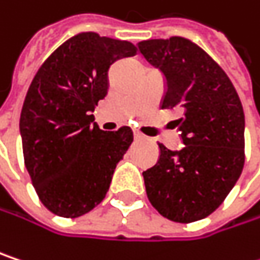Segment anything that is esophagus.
I'll use <instances>...</instances> for the list:
<instances>
[{"mask_svg":"<svg viewBox=\"0 0 260 260\" xmlns=\"http://www.w3.org/2000/svg\"><path fill=\"white\" fill-rule=\"evenodd\" d=\"M134 138H135L137 141H140V140H146V135H143L140 131H134Z\"/></svg>","mask_w":260,"mask_h":260,"instance_id":"esophagus-1","label":"esophagus"}]
</instances>
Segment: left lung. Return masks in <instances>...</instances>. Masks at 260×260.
Returning <instances> with one entry per match:
<instances>
[{
	"label": "left lung",
	"mask_w": 260,
	"mask_h": 260,
	"mask_svg": "<svg viewBox=\"0 0 260 260\" xmlns=\"http://www.w3.org/2000/svg\"><path fill=\"white\" fill-rule=\"evenodd\" d=\"M143 56L167 77L162 108L177 120L183 149L159 144L156 165L143 173L147 198L167 219L190 223L210 216L235 186L244 167V111L222 67L184 37L138 43Z\"/></svg>",
	"instance_id": "1"
}]
</instances>
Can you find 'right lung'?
Returning <instances> with one entry per match:
<instances>
[{
  "label": "right lung",
  "mask_w": 260,
  "mask_h": 260,
  "mask_svg": "<svg viewBox=\"0 0 260 260\" xmlns=\"http://www.w3.org/2000/svg\"><path fill=\"white\" fill-rule=\"evenodd\" d=\"M129 41L79 32L43 62L20 113L25 167L53 214L74 219L106 198L117 162L134 141L129 126L100 129L95 107L108 90V70L137 53Z\"/></svg>",
  "instance_id": "obj_1"
}]
</instances>
